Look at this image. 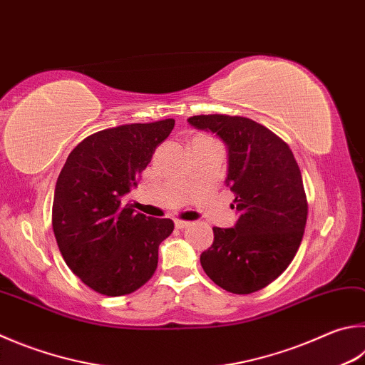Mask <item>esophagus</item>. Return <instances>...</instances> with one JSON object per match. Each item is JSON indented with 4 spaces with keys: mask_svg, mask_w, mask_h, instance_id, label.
<instances>
[{
    "mask_svg": "<svg viewBox=\"0 0 365 365\" xmlns=\"http://www.w3.org/2000/svg\"><path fill=\"white\" fill-rule=\"evenodd\" d=\"M191 225V222H185V220H175V228H178V230H185V228H188Z\"/></svg>",
    "mask_w": 365,
    "mask_h": 365,
    "instance_id": "esophagus-1",
    "label": "esophagus"
}]
</instances>
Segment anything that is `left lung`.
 Listing matches in <instances>:
<instances>
[{"mask_svg":"<svg viewBox=\"0 0 365 365\" xmlns=\"http://www.w3.org/2000/svg\"><path fill=\"white\" fill-rule=\"evenodd\" d=\"M188 123L227 145V185L240 214L235 228L214 227L202 269L231 294L257 292L286 271L300 247L308 217L300 168L281 137L249 118L200 115Z\"/></svg>","mask_w":365,"mask_h":365,"instance_id":"left-lung-1","label":"left lung"}]
</instances>
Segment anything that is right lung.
I'll list each match as a JSON object with an SVG mask.
<instances>
[{"instance_id":"right-lung-1","label":"right lung","mask_w":365,"mask_h":365,"mask_svg":"<svg viewBox=\"0 0 365 365\" xmlns=\"http://www.w3.org/2000/svg\"><path fill=\"white\" fill-rule=\"evenodd\" d=\"M174 124L169 118L98 130L73 148L58 174L52 204L57 246L73 273L98 294H132L155 274L158 249L174 222L135 212L124 196Z\"/></svg>"}]
</instances>
